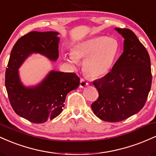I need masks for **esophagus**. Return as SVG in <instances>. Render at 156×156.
<instances>
[{
	"mask_svg": "<svg viewBox=\"0 0 156 156\" xmlns=\"http://www.w3.org/2000/svg\"><path fill=\"white\" fill-rule=\"evenodd\" d=\"M87 85H88V82H87L85 79H83V78H80V88H83V87H87Z\"/></svg>",
	"mask_w": 156,
	"mask_h": 156,
	"instance_id": "obj_1",
	"label": "esophagus"
}]
</instances>
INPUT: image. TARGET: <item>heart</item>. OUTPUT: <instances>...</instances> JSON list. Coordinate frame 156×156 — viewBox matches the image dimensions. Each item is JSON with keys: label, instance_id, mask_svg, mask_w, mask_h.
Instances as JSON below:
<instances>
[{"label": "heart", "instance_id": "b5f03b06", "mask_svg": "<svg viewBox=\"0 0 156 156\" xmlns=\"http://www.w3.org/2000/svg\"><path fill=\"white\" fill-rule=\"evenodd\" d=\"M119 51V44L113 37H98L77 44L67 60L70 64L83 62V71L92 78H101L112 70Z\"/></svg>", "mask_w": 156, "mask_h": 156}]
</instances>
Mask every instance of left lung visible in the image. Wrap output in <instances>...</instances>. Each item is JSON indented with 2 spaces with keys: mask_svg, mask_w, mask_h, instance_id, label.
<instances>
[{
  "mask_svg": "<svg viewBox=\"0 0 156 156\" xmlns=\"http://www.w3.org/2000/svg\"><path fill=\"white\" fill-rule=\"evenodd\" d=\"M122 36L124 51L108 74L93 82L98 100L91 105L98 118L120 122L134 115L145 104L152 83L148 52L128 28H115Z\"/></svg>",
  "mask_w": 156,
  "mask_h": 156,
  "instance_id": "8db88e82",
  "label": "left lung"
}]
</instances>
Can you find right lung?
I'll return each mask as SVG.
<instances>
[{"mask_svg":"<svg viewBox=\"0 0 156 156\" xmlns=\"http://www.w3.org/2000/svg\"><path fill=\"white\" fill-rule=\"evenodd\" d=\"M58 35L55 31H31L20 37L11 52L5 76L9 100L16 114L31 122L43 123L59 115L67 94L79 86L80 78L76 73L54 70L35 87H26L20 79L18 69L33 53L57 60Z\"/></svg>","mask_w":156,"mask_h":156,"instance_id":"obj_1","label":"right lung"}]
</instances>
